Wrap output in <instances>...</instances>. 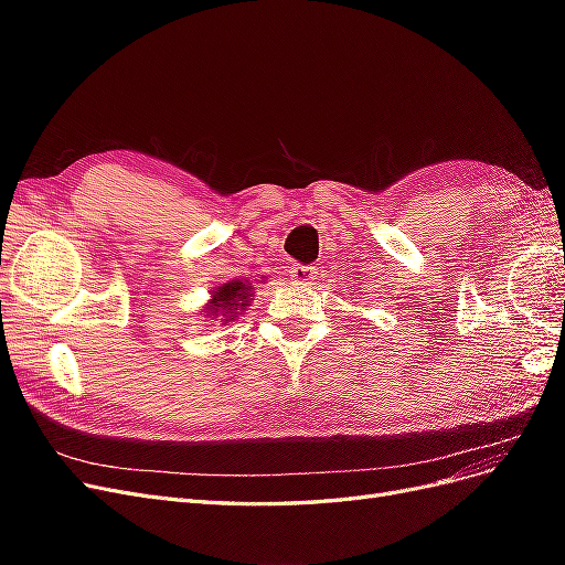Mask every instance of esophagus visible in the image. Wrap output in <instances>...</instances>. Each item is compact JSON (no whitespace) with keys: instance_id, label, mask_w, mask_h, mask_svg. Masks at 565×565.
<instances>
[{"instance_id":"obj_1","label":"esophagus","mask_w":565,"mask_h":565,"mask_svg":"<svg viewBox=\"0 0 565 565\" xmlns=\"http://www.w3.org/2000/svg\"><path fill=\"white\" fill-rule=\"evenodd\" d=\"M287 273H289V278L299 285L316 280V266H309V264H292Z\"/></svg>"}]
</instances>
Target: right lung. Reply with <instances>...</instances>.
<instances>
[{
	"instance_id": "right-lung-1",
	"label": "right lung",
	"mask_w": 565,
	"mask_h": 565,
	"mask_svg": "<svg viewBox=\"0 0 565 565\" xmlns=\"http://www.w3.org/2000/svg\"><path fill=\"white\" fill-rule=\"evenodd\" d=\"M252 297V285L249 282H241V280H233V282H226L221 285L216 292L212 295V301L207 309H204V313L207 316H224V320H233L235 313L243 309V306H247Z\"/></svg>"
}]
</instances>
